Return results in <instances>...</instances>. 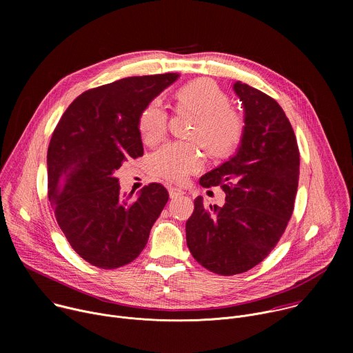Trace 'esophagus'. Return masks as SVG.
Returning a JSON list of instances; mask_svg holds the SVG:
<instances>
[{"label":"esophagus","instance_id":"34e87169","mask_svg":"<svg viewBox=\"0 0 353 353\" xmlns=\"http://www.w3.org/2000/svg\"><path fill=\"white\" fill-rule=\"evenodd\" d=\"M169 195H170L172 199H174V198L183 195V190H180V188H177V187H170V188H169Z\"/></svg>","mask_w":353,"mask_h":353}]
</instances>
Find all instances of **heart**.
Instances as JSON below:
<instances>
[{
  "label": "heart",
  "instance_id": "obj_1",
  "mask_svg": "<svg viewBox=\"0 0 353 353\" xmlns=\"http://www.w3.org/2000/svg\"><path fill=\"white\" fill-rule=\"evenodd\" d=\"M177 110H190L198 116L190 138L201 142L214 159L233 155L244 137V119L232 109L230 96L212 79L198 78L176 90ZM168 112L150 102L138 117V131L143 142L155 143L168 130ZM204 157L196 143L169 142L159 148L149 159L154 176L172 183H183L203 168Z\"/></svg>",
  "mask_w": 353,
  "mask_h": 353
}]
</instances>
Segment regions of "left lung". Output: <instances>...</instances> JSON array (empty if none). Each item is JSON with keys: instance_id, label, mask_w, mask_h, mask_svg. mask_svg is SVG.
<instances>
[{"instance_id": "8db88e82", "label": "left lung", "mask_w": 353, "mask_h": 353, "mask_svg": "<svg viewBox=\"0 0 353 353\" xmlns=\"http://www.w3.org/2000/svg\"><path fill=\"white\" fill-rule=\"evenodd\" d=\"M244 137L237 154L199 179L221 185L225 205L194 199L185 223L192 257L211 272L236 275L260 264L282 237L293 214L300 157L293 128L271 96L237 81Z\"/></svg>"}]
</instances>
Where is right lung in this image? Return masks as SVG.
Returning a JSON list of instances; mask_svg holds the SVG:
<instances>
[{
	"label": "right lung",
	"instance_id": "obj_1",
	"mask_svg": "<svg viewBox=\"0 0 353 353\" xmlns=\"http://www.w3.org/2000/svg\"><path fill=\"white\" fill-rule=\"evenodd\" d=\"M179 74L130 77L79 94L47 150L48 199L71 247L89 264L114 270L134 261L165 208L159 183L120 192L114 172L143 154L138 117Z\"/></svg>",
	"mask_w": 353,
	"mask_h": 353
}]
</instances>
